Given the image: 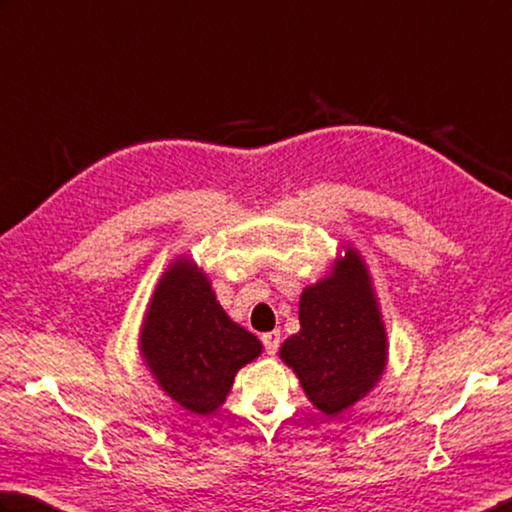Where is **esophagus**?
<instances>
[{"label":"esophagus","mask_w":512,"mask_h":512,"mask_svg":"<svg viewBox=\"0 0 512 512\" xmlns=\"http://www.w3.org/2000/svg\"><path fill=\"white\" fill-rule=\"evenodd\" d=\"M262 342H264V349L268 356H273V353H277V349H280V331H271V333H264L262 336Z\"/></svg>","instance_id":"esophagus-1"}]
</instances>
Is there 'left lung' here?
I'll return each mask as SVG.
<instances>
[{
    "label": "left lung",
    "instance_id": "left-lung-1",
    "mask_svg": "<svg viewBox=\"0 0 512 512\" xmlns=\"http://www.w3.org/2000/svg\"><path fill=\"white\" fill-rule=\"evenodd\" d=\"M385 347L369 275L349 248L333 275L302 293L300 333L284 342L280 356L309 401L333 416L376 385L385 369Z\"/></svg>",
    "mask_w": 512,
    "mask_h": 512
}]
</instances>
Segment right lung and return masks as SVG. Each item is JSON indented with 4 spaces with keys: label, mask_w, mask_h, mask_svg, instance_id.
<instances>
[{
    "label": "right lung",
    "mask_w": 512,
    "mask_h": 512,
    "mask_svg": "<svg viewBox=\"0 0 512 512\" xmlns=\"http://www.w3.org/2000/svg\"><path fill=\"white\" fill-rule=\"evenodd\" d=\"M141 349L176 403L212 414L226 401L237 369L262 353V342L230 322L206 275L179 259L156 286Z\"/></svg>",
    "instance_id": "obj_1"
}]
</instances>
